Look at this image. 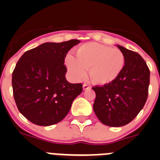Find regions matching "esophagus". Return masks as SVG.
<instances>
[{
	"mask_svg": "<svg viewBox=\"0 0 160 160\" xmlns=\"http://www.w3.org/2000/svg\"><path fill=\"white\" fill-rule=\"evenodd\" d=\"M83 90H89V89H90V87L88 86V85L86 84V83H84V84L83 85Z\"/></svg>",
	"mask_w": 160,
	"mask_h": 160,
	"instance_id": "34e87169",
	"label": "esophagus"
}]
</instances>
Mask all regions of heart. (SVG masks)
I'll return each instance as SVG.
<instances>
[{"mask_svg": "<svg viewBox=\"0 0 160 160\" xmlns=\"http://www.w3.org/2000/svg\"><path fill=\"white\" fill-rule=\"evenodd\" d=\"M65 64L76 80L83 78L86 70H88L93 83L104 85L115 80L120 75L125 64V57L118 49L89 42L76 50V58L67 55Z\"/></svg>", "mask_w": 160, "mask_h": 160, "instance_id": "heart-1", "label": "heart"}]
</instances>
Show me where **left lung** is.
Masks as SVG:
<instances>
[{
    "instance_id": "left-lung-1",
    "label": "left lung",
    "mask_w": 160,
    "mask_h": 160,
    "mask_svg": "<svg viewBox=\"0 0 160 160\" xmlns=\"http://www.w3.org/2000/svg\"><path fill=\"white\" fill-rule=\"evenodd\" d=\"M125 57L118 78L104 86H95L93 108L101 123L120 127L132 122L143 108L148 98L150 72L141 56L117 45Z\"/></svg>"
}]
</instances>
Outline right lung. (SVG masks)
I'll use <instances>...</instances> for the list:
<instances>
[{
	"label": "right lung",
	"instance_id": "1",
	"mask_svg": "<svg viewBox=\"0 0 160 160\" xmlns=\"http://www.w3.org/2000/svg\"><path fill=\"white\" fill-rule=\"evenodd\" d=\"M80 42L43 43L18 61L12 73L13 94L18 111L33 124L49 126L61 122L81 93V83L67 80L63 65L69 50Z\"/></svg>",
	"mask_w": 160,
	"mask_h": 160
}]
</instances>
